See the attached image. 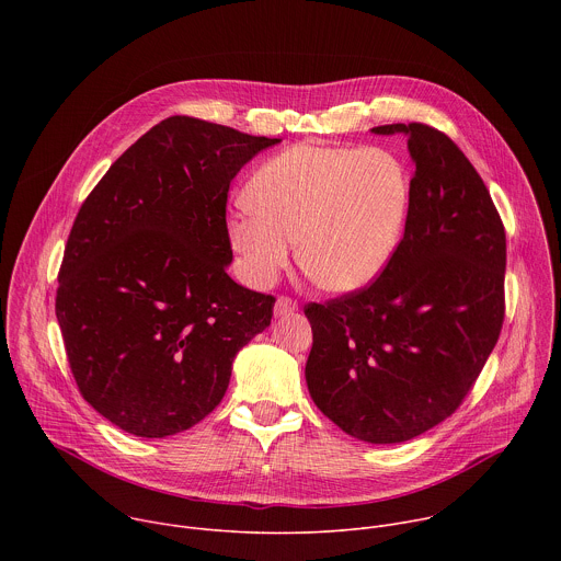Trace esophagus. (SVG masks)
<instances>
[{"label": "esophagus", "instance_id": "obj_1", "mask_svg": "<svg viewBox=\"0 0 561 561\" xmlns=\"http://www.w3.org/2000/svg\"><path fill=\"white\" fill-rule=\"evenodd\" d=\"M297 310V301L290 299V297H277L275 301V317H286V314H293Z\"/></svg>", "mask_w": 561, "mask_h": 561}]
</instances>
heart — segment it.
<instances>
[{"label":"heart","mask_w":561,"mask_h":561,"mask_svg":"<svg viewBox=\"0 0 561 561\" xmlns=\"http://www.w3.org/2000/svg\"><path fill=\"white\" fill-rule=\"evenodd\" d=\"M251 208L228 219L244 277L268 286L299 239V266L327 290L353 293L392 260L413 199L404 159L381 146L295 144L255 171Z\"/></svg>","instance_id":"b5f03b06"}]
</instances>
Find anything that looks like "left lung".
Listing matches in <instances>:
<instances>
[{"mask_svg": "<svg viewBox=\"0 0 561 561\" xmlns=\"http://www.w3.org/2000/svg\"><path fill=\"white\" fill-rule=\"evenodd\" d=\"M404 237L362 290L304 308L314 407L368 444L409 442L450 417L482 373L504 322L506 232L482 178L442 130L413 122Z\"/></svg>", "mask_w": 561, "mask_h": 561, "instance_id": "1", "label": "left lung"}]
</instances>
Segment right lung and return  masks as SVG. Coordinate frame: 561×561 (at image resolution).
I'll list each match as a JSON object with an SVG mask.
<instances>
[{
    "mask_svg": "<svg viewBox=\"0 0 561 561\" xmlns=\"http://www.w3.org/2000/svg\"><path fill=\"white\" fill-rule=\"evenodd\" d=\"M282 139L175 115L141 135L79 208L55 314L79 392L137 437H169L221 402L232 359L275 297L226 273L232 178Z\"/></svg>",
    "mask_w": 561,
    "mask_h": 561,
    "instance_id": "1",
    "label": "right lung"
}]
</instances>
